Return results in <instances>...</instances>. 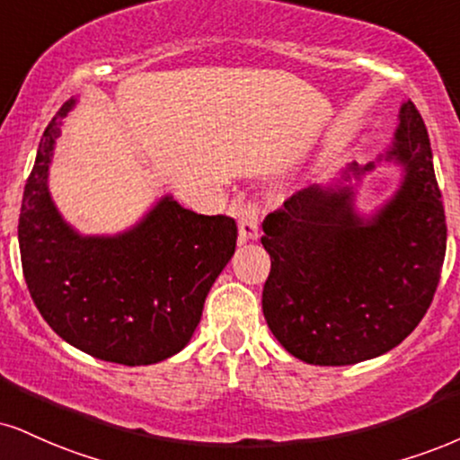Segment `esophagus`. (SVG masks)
Wrapping results in <instances>:
<instances>
[{"label":"esophagus","instance_id":"esophagus-1","mask_svg":"<svg viewBox=\"0 0 460 460\" xmlns=\"http://www.w3.org/2000/svg\"><path fill=\"white\" fill-rule=\"evenodd\" d=\"M237 218H240V242L254 240L259 231V203L254 199L235 203Z\"/></svg>","mask_w":460,"mask_h":460}]
</instances>
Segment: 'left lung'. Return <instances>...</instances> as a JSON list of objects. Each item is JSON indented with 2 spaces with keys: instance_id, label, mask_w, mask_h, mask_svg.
<instances>
[{
  "instance_id": "1",
  "label": "left lung",
  "mask_w": 460,
  "mask_h": 460,
  "mask_svg": "<svg viewBox=\"0 0 460 460\" xmlns=\"http://www.w3.org/2000/svg\"><path fill=\"white\" fill-rule=\"evenodd\" d=\"M405 180L370 223L351 190L304 188L263 220L272 259L263 317L291 356L345 367L394 349L429 311L446 257V214L429 132L416 104L401 109L394 149ZM373 169L367 164L356 175Z\"/></svg>"
}]
</instances>
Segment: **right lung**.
<instances>
[{"instance_id":"right-lung-1","label":"right lung","mask_w":460,"mask_h":460,"mask_svg":"<svg viewBox=\"0 0 460 460\" xmlns=\"http://www.w3.org/2000/svg\"><path fill=\"white\" fill-rule=\"evenodd\" d=\"M72 104L49 121L25 184L19 248L27 289L76 349L126 367L160 362L190 341L209 287L235 252L237 225L164 197L128 234L76 235L47 188L53 143Z\"/></svg>"}]
</instances>
